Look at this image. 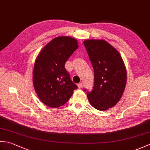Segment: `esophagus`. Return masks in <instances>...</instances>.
Listing matches in <instances>:
<instances>
[{"mask_svg":"<svg viewBox=\"0 0 150 150\" xmlns=\"http://www.w3.org/2000/svg\"><path fill=\"white\" fill-rule=\"evenodd\" d=\"M77 86H78L79 88H82V86H83V84H82V82H80V83L78 84Z\"/></svg>","mask_w":150,"mask_h":150,"instance_id":"34e87169","label":"esophagus"}]
</instances>
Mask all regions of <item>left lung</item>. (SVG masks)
<instances>
[{"label": "left lung", "mask_w": 150, "mask_h": 150, "mask_svg": "<svg viewBox=\"0 0 150 150\" xmlns=\"http://www.w3.org/2000/svg\"><path fill=\"white\" fill-rule=\"evenodd\" d=\"M84 44L94 70V86L87 97L95 109L104 111L120 99L126 84V70L119 53L104 40H86Z\"/></svg>", "instance_id": "obj_1"}]
</instances>
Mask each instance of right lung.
Listing matches in <instances>:
<instances>
[{
    "label": "right lung",
    "mask_w": 150,
    "mask_h": 150,
    "mask_svg": "<svg viewBox=\"0 0 150 150\" xmlns=\"http://www.w3.org/2000/svg\"><path fill=\"white\" fill-rule=\"evenodd\" d=\"M78 47L77 40L71 37H56L38 55L33 68V85L38 97L46 106H62L77 89L65 63Z\"/></svg>",
    "instance_id": "1"
}]
</instances>
